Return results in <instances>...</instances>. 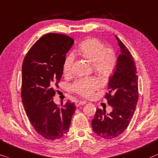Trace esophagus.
Masks as SVG:
<instances>
[{
    "instance_id": "esophagus-1",
    "label": "esophagus",
    "mask_w": 158,
    "mask_h": 158,
    "mask_svg": "<svg viewBox=\"0 0 158 158\" xmlns=\"http://www.w3.org/2000/svg\"><path fill=\"white\" fill-rule=\"evenodd\" d=\"M86 103L85 101L84 100H77L75 102V104H76V106H81V105H85Z\"/></svg>"
}]
</instances>
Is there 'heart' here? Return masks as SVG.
Here are the masks:
<instances>
[{
	"label": "heart",
	"instance_id": "heart-1",
	"mask_svg": "<svg viewBox=\"0 0 158 158\" xmlns=\"http://www.w3.org/2000/svg\"><path fill=\"white\" fill-rule=\"evenodd\" d=\"M78 53L93 64L95 72L102 79H108L113 74L116 66L117 58L114 51L107 48L100 40L95 38H88L80 44ZM74 61L72 54L65 58L64 72L70 73ZM100 87V82L95 78L81 79L72 85L73 91L84 97L91 96Z\"/></svg>",
	"mask_w": 158,
	"mask_h": 158
}]
</instances>
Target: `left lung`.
<instances>
[{"mask_svg":"<svg viewBox=\"0 0 158 158\" xmlns=\"http://www.w3.org/2000/svg\"><path fill=\"white\" fill-rule=\"evenodd\" d=\"M120 48L116 66L109 79L106 94L112 111L97 109L92 121V129L101 138L111 139L118 136L127 129L133 117L138 101V76L136 64L131 52L117 36Z\"/></svg>","mask_w":158,"mask_h":158,"instance_id":"8db88e82","label":"left lung"}]
</instances>
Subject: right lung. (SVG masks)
Returning a JSON list of instances; mask_svg holds the SVG:
<instances>
[{
    "label": "right lung",
    "mask_w": 158,
    "mask_h": 158,
    "mask_svg": "<svg viewBox=\"0 0 158 158\" xmlns=\"http://www.w3.org/2000/svg\"><path fill=\"white\" fill-rule=\"evenodd\" d=\"M74 40L48 33L41 37L24 57L22 70V99L31 124L47 139L61 138L68 132L76 106L67 101L62 108L53 102L63 74V66Z\"/></svg>",
    "instance_id": "1"
}]
</instances>
